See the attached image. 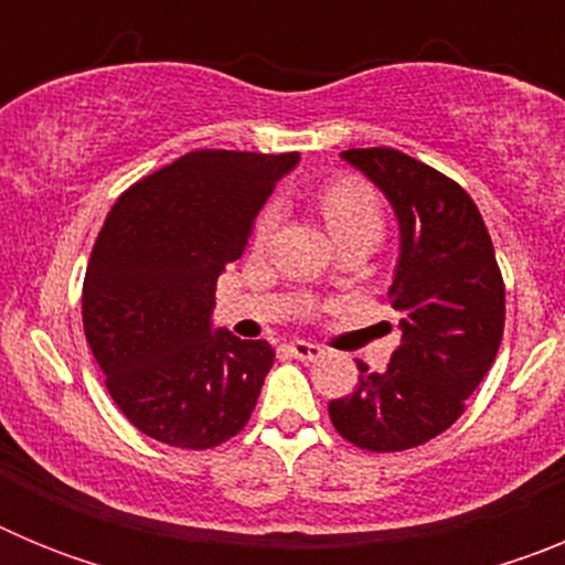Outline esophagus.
Here are the masks:
<instances>
[{"label": "esophagus", "mask_w": 565, "mask_h": 565, "mask_svg": "<svg viewBox=\"0 0 565 565\" xmlns=\"http://www.w3.org/2000/svg\"><path fill=\"white\" fill-rule=\"evenodd\" d=\"M286 351L291 353V356L302 359V362H313V359L322 356V348L313 342H306V339H294V342H288Z\"/></svg>", "instance_id": "obj_1"}]
</instances>
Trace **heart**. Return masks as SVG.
<instances>
[{
  "label": "heart",
  "mask_w": 565,
  "mask_h": 565,
  "mask_svg": "<svg viewBox=\"0 0 565 565\" xmlns=\"http://www.w3.org/2000/svg\"><path fill=\"white\" fill-rule=\"evenodd\" d=\"M319 209H322V217H326L328 228H331L337 239L356 232H373L379 237L384 228L382 203H379L376 192L362 181H351V178L333 181L331 186H326L322 194H319ZM277 223L279 206L277 203H268L259 212L257 223H254V246H266Z\"/></svg>",
  "instance_id": "heart-1"
}]
</instances>
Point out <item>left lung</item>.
Listing matches in <instances>:
<instances>
[{
	"instance_id": "left-lung-1",
	"label": "left lung",
	"mask_w": 565,
	"mask_h": 565,
	"mask_svg": "<svg viewBox=\"0 0 565 565\" xmlns=\"http://www.w3.org/2000/svg\"><path fill=\"white\" fill-rule=\"evenodd\" d=\"M342 158L396 212L402 252L387 297L402 344L382 373L356 362V391L328 413L344 441L402 452L458 422L501 348L507 291L481 212L452 178L391 147Z\"/></svg>"
}]
</instances>
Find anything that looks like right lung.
Masks as SVG:
<instances>
[{
    "mask_svg": "<svg viewBox=\"0 0 565 565\" xmlns=\"http://www.w3.org/2000/svg\"><path fill=\"white\" fill-rule=\"evenodd\" d=\"M299 152L198 149L115 201L84 274V337L132 427L209 450L252 418L274 348L214 331L217 277Z\"/></svg>",
    "mask_w": 565,
    "mask_h": 565,
    "instance_id": "1",
    "label": "right lung"
}]
</instances>
